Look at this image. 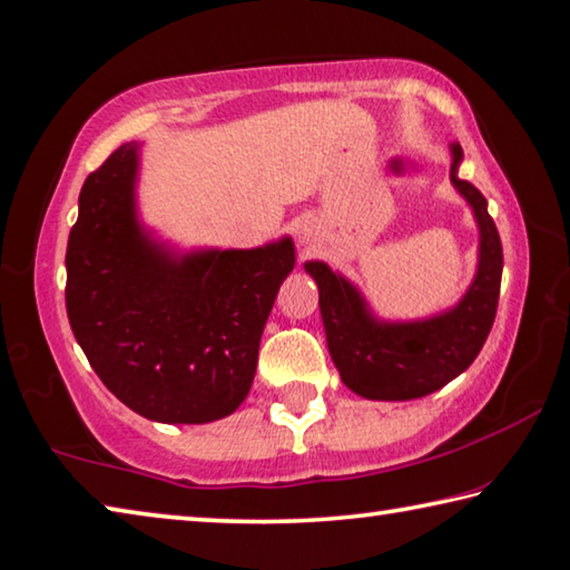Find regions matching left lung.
<instances>
[{
    "mask_svg": "<svg viewBox=\"0 0 570 570\" xmlns=\"http://www.w3.org/2000/svg\"><path fill=\"white\" fill-rule=\"evenodd\" d=\"M460 161L462 148L452 144L450 179L478 219L480 263L470 291L452 311L412 323L379 321L346 277L335 275L325 263H305L318 283L331 358L343 384L363 399L406 401L442 389L470 368L495 323L502 245L480 189L456 176Z\"/></svg>",
    "mask_w": 570,
    "mask_h": 570,
    "instance_id": "left-lung-1",
    "label": "left lung"
}]
</instances>
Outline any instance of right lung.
I'll return each mask as SVG.
<instances>
[{
  "label": "right lung",
  "instance_id": "add662e5",
  "mask_svg": "<svg viewBox=\"0 0 570 570\" xmlns=\"http://www.w3.org/2000/svg\"><path fill=\"white\" fill-rule=\"evenodd\" d=\"M138 146L80 189L65 267L70 328L110 394L164 424H207L249 394L267 315L295 267L291 237L174 255L136 217Z\"/></svg>",
  "mask_w": 570,
  "mask_h": 570
}]
</instances>
